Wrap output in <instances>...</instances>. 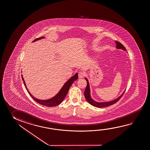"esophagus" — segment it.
Segmentation results:
<instances>
[{"instance_id":"1","label":"esophagus","mask_w":150,"mask_h":150,"mask_svg":"<svg viewBox=\"0 0 150 150\" xmlns=\"http://www.w3.org/2000/svg\"><path fill=\"white\" fill-rule=\"evenodd\" d=\"M85 76V73L83 71H80L79 72V78H82Z\"/></svg>"}]
</instances>
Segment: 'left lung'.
Instances as JSON below:
<instances>
[{"label": "left lung", "instance_id": "obj_1", "mask_svg": "<svg viewBox=\"0 0 150 150\" xmlns=\"http://www.w3.org/2000/svg\"><path fill=\"white\" fill-rule=\"evenodd\" d=\"M116 43L117 48L122 49L123 50H126V48L125 47V46L121 43H120L119 42H118V41H116ZM86 80L87 81V86H86V90H85L84 93V96H85L86 100L91 105H92V106H94V107H98V108H103V107H107V106H110V105L114 104L117 102L121 98V97L122 96V95L124 94V93H122V94L120 95L119 98H117V99L114 100L112 101H110V102H108L99 103L95 102V100H94L91 97L89 83H88V81L87 79L86 78Z\"/></svg>", "mask_w": 150, "mask_h": 150}]
</instances>
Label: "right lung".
I'll return each mask as SVG.
<instances>
[{"mask_svg":"<svg viewBox=\"0 0 150 150\" xmlns=\"http://www.w3.org/2000/svg\"><path fill=\"white\" fill-rule=\"evenodd\" d=\"M44 38V37H41L40 38H36L35 40H34L33 42H35L36 40H40V39L43 38ZM22 80L23 81V83H24V86H25V87L26 88V90L28 92V93L32 97V98L35 101H36L37 103H38V104H40L45 106L54 107V106H57V105L60 104L62 102V100H64V98L67 95L69 88L71 86L72 83H74V81H76V80L78 79V74L76 73L74 76L70 79L69 80L64 84V86H63V87L62 88V89L60 90V91L59 92V93H58L57 95L55 96L54 98H52L50 100H40L36 98H34L33 96L31 95V93L29 92V91L26 88L25 83L24 79L23 78L22 76Z\"/></svg>","mask_w":150,"mask_h":150,"instance_id":"add662e5","label":"right lung"}]
</instances>
